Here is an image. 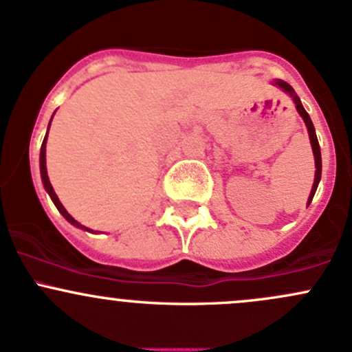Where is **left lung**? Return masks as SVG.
Masks as SVG:
<instances>
[{"label": "left lung", "instance_id": "1", "mask_svg": "<svg viewBox=\"0 0 352 352\" xmlns=\"http://www.w3.org/2000/svg\"><path fill=\"white\" fill-rule=\"evenodd\" d=\"M274 85H278L279 88H283V90L286 91V94H289L291 97H293V102L296 104V110L300 112V116L303 117L305 124H307V129H308V136H310V143H311V150H314V156H315V182H314V187H311V192H310V197H308V204L311 202V199L315 196V190H317L318 187V182H320V177H322V156H320V146H318V140H317V134H315V127L314 124H311V119L310 116L307 113V110L303 109V105H301L300 98L296 97V94H294V90L291 88L289 83H286V81L283 80H276Z\"/></svg>", "mask_w": 352, "mask_h": 352}]
</instances>
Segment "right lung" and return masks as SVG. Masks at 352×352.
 Wrapping results in <instances>:
<instances>
[{
    "instance_id": "add662e5",
    "label": "right lung",
    "mask_w": 352,
    "mask_h": 352,
    "mask_svg": "<svg viewBox=\"0 0 352 352\" xmlns=\"http://www.w3.org/2000/svg\"><path fill=\"white\" fill-rule=\"evenodd\" d=\"M45 140H47V134H45V138H44V143H42V148H41V175H42V182H44V187H45V190H47V192H49V196H51L52 202H54V204H56V208L59 209V212H61V214L65 216V218L67 219V221L71 223V225H74V226H80V228H83V230H88V228H85V226H81L80 223H78L76 219H74L73 216H71L69 212H67L66 209L63 208V204H61V202H59L58 196H56L54 189H52L51 182H49V177H47V168H45Z\"/></svg>"
}]
</instances>
